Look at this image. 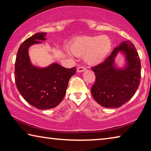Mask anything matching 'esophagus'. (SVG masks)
<instances>
[{
    "label": "esophagus",
    "mask_w": 151,
    "mask_h": 151,
    "mask_svg": "<svg viewBox=\"0 0 151 151\" xmlns=\"http://www.w3.org/2000/svg\"><path fill=\"white\" fill-rule=\"evenodd\" d=\"M86 70V68L84 67V66H78L77 68V72L78 73H81L83 72V71Z\"/></svg>",
    "instance_id": "obj_1"
}]
</instances>
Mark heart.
I'll return each instance as SVG.
<instances>
[{"mask_svg": "<svg viewBox=\"0 0 151 151\" xmlns=\"http://www.w3.org/2000/svg\"><path fill=\"white\" fill-rule=\"evenodd\" d=\"M112 43L106 35L84 37L76 39L70 49L76 56L84 55V59L88 65H96L102 62L111 49Z\"/></svg>", "mask_w": 151, "mask_h": 151, "instance_id": "1", "label": "heart"}]
</instances>
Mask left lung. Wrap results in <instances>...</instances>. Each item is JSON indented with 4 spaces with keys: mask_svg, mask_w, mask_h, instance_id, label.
Instances as JSON below:
<instances>
[{
    "mask_svg": "<svg viewBox=\"0 0 151 151\" xmlns=\"http://www.w3.org/2000/svg\"><path fill=\"white\" fill-rule=\"evenodd\" d=\"M119 52L125 55L127 65L117 68L114 58ZM96 76L91 87L93 98L106 108H118L129 101L136 93L141 78V65L134 45L130 41L122 42L112 50L103 63L91 68Z\"/></svg>",
    "mask_w": 151,
    "mask_h": 151,
    "instance_id": "obj_1",
    "label": "left lung"
}]
</instances>
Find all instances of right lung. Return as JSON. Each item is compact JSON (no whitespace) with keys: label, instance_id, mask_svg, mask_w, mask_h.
<instances>
[{"label":"right lung","instance_id":"obj_1","mask_svg":"<svg viewBox=\"0 0 151 151\" xmlns=\"http://www.w3.org/2000/svg\"><path fill=\"white\" fill-rule=\"evenodd\" d=\"M46 35V32L36 33L20 45L14 69L18 91L27 103L40 110L54 108L62 101L69 79L76 73V67L66 68L57 63L45 68L32 65L29 48L45 40Z\"/></svg>","mask_w":151,"mask_h":151}]
</instances>
